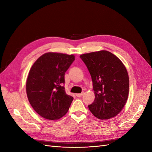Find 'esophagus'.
Instances as JSON below:
<instances>
[{"instance_id":"obj_1","label":"esophagus","mask_w":152,"mask_h":152,"mask_svg":"<svg viewBox=\"0 0 152 152\" xmlns=\"http://www.w3.org/2000/svg\"><path fill=\"white\" fill-rule=\"evenodd\" d=\"M83 95V93H77V94H76V96H78V97H80V96H82Z\"/></svg>"}]
</instances>
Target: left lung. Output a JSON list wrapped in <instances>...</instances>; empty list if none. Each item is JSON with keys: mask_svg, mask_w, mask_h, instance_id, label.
I'll list each match as a JSON object with an SVG mask.
<instances>
[{"mask_svg": "<svg viewBox=\"0 0 152 152\" xmlns=\"http://www.w3.org/2000/svg\"><path fill=\"white\" fill-rule=\"evenodd\" d=\"M91 74L95 101L88 106L102 120L115 117L127 102L129 80L125 65L115 55L101 50L80 56Z\"/></svg>", "mask_w": 152, "mask_h": 152, "instance_id": "1", "label": "left lung"}]
</instances>
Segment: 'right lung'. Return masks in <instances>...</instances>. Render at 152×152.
I'll return each mask as SVG.
<instances>
[{
  "instance_id": "1",
  "label": "right lung",
  "mask_w": 152,
  "mask_h": 152,
  "mask_svg": "<svg viewBox=\"0 0 152 152\" xmlns=\"http://www.w3.org/2000/svg\"><path fill=\"white\" fill-rule=\"evenodd\" d=\"M75 60L74 55L48 52L31 68L26 82L27 97L34 111L50 120L62 118L73 101L63 84L64 74Z\"/></svg>"
}]
</instances>
